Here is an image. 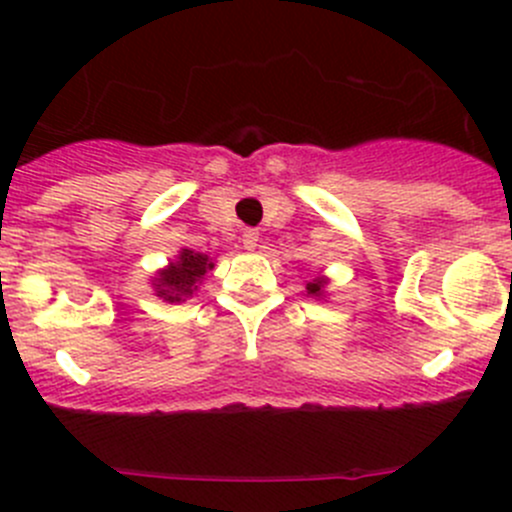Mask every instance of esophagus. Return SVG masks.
<instances>
[{"label":"esophagus","instance_id":"esophagus-1","mask_svg":"<svg viewBox=\"0 0 512 512\" xmlns=\"http://www.w3.org/2000/svg\"><path fill=\"white\" fill-rule=\"evenodd\" d=\"M242 245H245V250H257V247H260V232L247 227V230L242 232Z\"/></svg>","mask_w":512,"mask_h":512}]
</instances>
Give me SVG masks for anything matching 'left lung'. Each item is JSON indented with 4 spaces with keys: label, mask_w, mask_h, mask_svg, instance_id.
<instances>
[{
    "label": "left lung",
    "mask_w": 512,
    "mask_h": 512,
    "mask_svg": "<svg viewBox=\"0 0 512 512\" xmlns=\"http://www.w3.org/2000/svg\"><path fill=\"white\" fill-rule=\"evenodd\" d=\"M324 287H327V280L324 277H314L312 282H307V294L309 297H324Z\"/></svg>",
    "instance_id": "1"
}]
</instances>
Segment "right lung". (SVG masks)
<instances>
[{
	"instance_id": "1",
	"label": "right lung",
	"mask_w": 512,
	"mask_h": 512,
	"mask_svg": "<svg viewBox=\"0 0 512 512\" xmlns=\"http://www.w3.org/2000/svg\"><path fill=\"white\" fill-rule=\"evenodd\" d=\"M213 267L215 262L203 252L183 250L178 260L170 262L165 270H160L153 277V287L163 302H185L188 297H193V292L203 282L205 272L213 270Z\"/></svg>"
}]
</instances>
